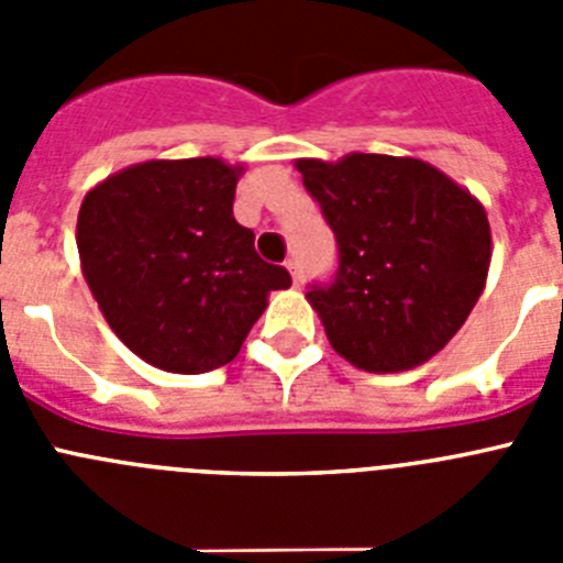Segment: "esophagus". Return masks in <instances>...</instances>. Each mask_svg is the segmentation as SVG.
Here are the masks:
<instances>
[{
  "label": "esophagus",
  "instance_id": "34e87169",
  "mask_svg": "<svg viewBox=\"0 0 563 563\" xmlns=\"http://www.w3.org/2000/svg\"><path fill=\"white\" fill-rule=\"evenodd\" d=\"M287 271H290L292 276V285L301 287V282H305V271H301V265H298V258H287Z\"/></svg>",
  "mask_w": 563,
  "mask_h": 563
}]
</instances>
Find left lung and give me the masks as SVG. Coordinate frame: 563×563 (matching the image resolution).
<instances>
[{
    "instance_id": "left-lung-1",
    "label": "left lung",
    "mask_w": 563,
    "mask_h": 563,
    "mask_svg": "<svg viewBox=\"0 0 563 563\" xmlns=\"http://www.w3.org/2000/svg\"><path fill=\"white\" fill-rule=\"evenodd\" d=\"M296 168L338 239V276L307 292L332 350L363 372L422 366L485 290V206L431 163L352 152Z\"/></svg>"
}]
</instances>
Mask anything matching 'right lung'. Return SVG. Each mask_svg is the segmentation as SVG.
<instances>
[{
	"mask_svg": "<svg viewBox=\"0 0 563 563\" xmlns=\"http://www.w3.org/2000/svg\"><path fill=\"white\" fill-rule=\"evenodd\" d=\"M242 174L222 157L146 161L84 197V278L114 335L154 369L202 375L231 363L267 296L290 287L233 220Z\"/></svg>",
	"mask_w": 563,
	"mask_h": 563,
	"instance_id": "right-lung-1",
	"label": "right lung"
}]
</instances>
